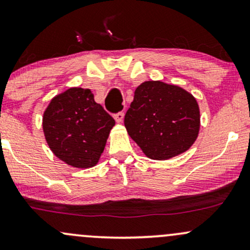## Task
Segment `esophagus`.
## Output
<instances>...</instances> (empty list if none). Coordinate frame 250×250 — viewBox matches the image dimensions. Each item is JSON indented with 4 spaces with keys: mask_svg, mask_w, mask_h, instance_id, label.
<instances>
[{
    "mask_svg": "<svg viewBox=\"0 0 250 250\" xmlns=\"http://www.w3.org/2000/svg\"><path fill=\"white\" fill-rule=\"evenodd\" d=\"M114 119H116L117 123H122L124 120V113L118 112L117 114H114Z\"/></svg>",
    "mask_w": 250,
    "mask_h": 250,
    "instance_id": "34e87169",
    "label": "esophagus"
}]
</instances>
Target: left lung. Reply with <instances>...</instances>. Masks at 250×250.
Segmentation results:
<instances>
[{"mask_svg":"<svg viewBox=\"0 0 250 250\" xmlns=\"http://www.w3.org/2000/svg\"><path fill=\"white\" fill-rule=\"evenodd\" d=\"M124 124L146 157L167 160L194 144L200 130V108L183 87L147 81L134 91Z\"/></svg>","mask_w":250,"mask_h":250,"instance_id":"8db88e82","label":"left lung"}]
</instances>
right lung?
I'll use <instances>...</instances> for the list:
<instances>
[{
  "label": "right lung",
  "instance_id": "add662e5",
  "mask_svg": "<svg viewBox=\"0 0 250 250\" xmlns=\"http://www.w3.org/2000/svg\"><path fill=\"white\" fill-rule=\"evenodd\" d=\"M114 124L89 89L70 87L50 101L42 126L58 159L76 168H90L101 159Z\"/></svg>",
  "mask_w": 250,
  "mask_h": 250
}]
</instances>
